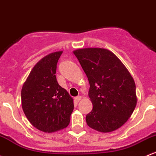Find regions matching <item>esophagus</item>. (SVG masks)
Wrapping results in <instances>:
<instances>
[{
	"instance_id": "esophagus-1",
	"label": "esophagus",
	"mask_w": 156,
	"mask_h": 156,
	"mask_svg": "<svg viewBox=\"0 0 156 156\" xmlns=\"http://www.w3.org/2000/svg\"><path fill=\"white\" fill-rule=\"evenodd\" d=\"M81 96H80V95H78V96L75 98V101L76 102L80 101H81Z\"/></svg>"
}]
</instances>
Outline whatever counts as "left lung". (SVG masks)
<instances>
[{
    "mask_svg": "<svg viewBox=\"0 0 156 156\" xmlns=\"http://www.w3.org/2000/svg\"><path fill=\"white\" fill-rule=\"evenodd\" d=\"M90 83L92 109L86 116L90 127L101 133L115 130L136 108V83L117 56L101 48L74 51Z\"/></svg>",
    "mask_w": 156,
    "mask_h": 156,
    "instance_id": "obj_1",
    "label": "left lung"
}]
</instances>
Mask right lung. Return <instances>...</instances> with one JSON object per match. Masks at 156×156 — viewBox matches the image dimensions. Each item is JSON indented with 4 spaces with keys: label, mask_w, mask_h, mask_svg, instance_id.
Instances as JSON below:
<instances>
[{
    "label": "right lung",
    "mask_w": 156,
    "mask_h": 156,
    "mask_svg": "<svg viewBox=\"0 0 156 156\" xmlns=\"http://www.w3.org/2000/svg\"><path fill=\"white\" fill-rule=\"evenodd\" d=\"M62 52L51 53L38 61L22 87L25 115L35 128L45 133L66 127L74 109L73 98L56 79L57 64Z\"/></svg>",
    "instance_id": "1"
}]
</instances>
